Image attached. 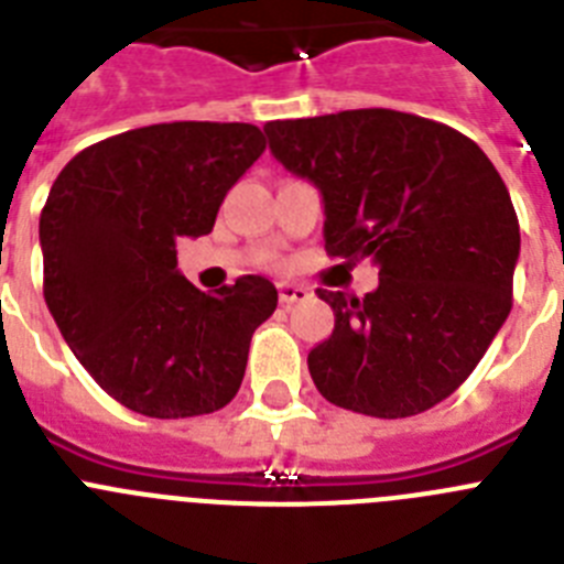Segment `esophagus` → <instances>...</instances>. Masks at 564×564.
<instances>
[{
    "label": "esophagus",
    "mask_w": 564,
    "mask_h": 564,
    "mask_svg": "<svg viewBox=\"0 0 564 564\" xmlns=\"http://www.w3.org/2000/svg\"><path fill=\"white\" fill-rule=\"evenodd\" d=\"M307 296H311V291H307L305 285H291V282H282V285H279V302L285 307L296 305V302H305Z\"/></svg>",
    "instance_id": "1"
}]
</instances>
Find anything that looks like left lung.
Listing matches in <instances>:
<instances>
[{
	"instance_id": "1",
	"label": "left lung",
	"mask_w": 564,
	"mask_h": 564,
	"mask_svg": "<svg viewBox=\"0 0 564 564\" xmlns=\"http://www.w3.org/2000/svg\"><path fill=\"white\" fill-rule=\"evenodd\" d=\"M271 152L325 200V251L372 259L364 299L318 288L330 338L307 356L341 410L410 417L471 376L514 305L520 223L495 163L446 123L395 109L268 121Z\"/></svg>"
}]
</instances>
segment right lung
<instances>
[{
    "mask_svg": "<svg viewBox=\"0 0 564 564\" xmlns=\"http://www.w3.org/2000/svg\"><path fill=\"white\" fill-rule=\"evenodd\" d=\"M265 152L253 123L174 121L98 141L62 169L39 220L44 302L107 395L149 417L223 410L273 311L265 276L217 296L177 273V239L214 228Z\"/></svg>",
    "mask_w": 564,
    "mask_h": 564,
    "instance_id": "right-lung-1",
    "label": "right lung"
}]
</instances>
